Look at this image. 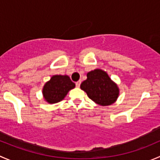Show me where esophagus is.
<instances>
[{"instance_id":"1","label":"esophagus","mask_w":160,"mask_h":160,"mask_svg":"<svg viewBox=\"0 0 160 160\" xmlns=\"http://www.w3.org/2000/svg\"><path fill=\"white\" fill-rule=\"evenodd\" d=\"M80 83H81L80 80H79V81H77V83H76V86H77V88H79V87L80 86Z\"/></svg>"}]
</instances>
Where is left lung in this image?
Masks as SVG:
<instances>
[{
    "label": "left lung",
    "mask_w": 160,
    "mask_h": 160,
    "mask_svg": "<svg viewBox=\"0 0 160 160\" xmlns=\"http://www.w3.org/2000/svg\"><path fill=\"white\" fill-rule=\"evenodd\" d=\"M86 80L82 82L80 88L90 99L101 106H108L118 98L119 89L104 70L96 69L88 72Z\"/></svg>",
    "instance_id": "left-lung-1"
}]
</instances>
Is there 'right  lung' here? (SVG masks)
<instances>
[{"mask_svg":"<svg viewBox=\"0 0 160 160\" xmlns=\"http://www.w3.org/2000/svg\"><path fill=\"white\" fill-rule=\"evenodd\" d=\"M74 88L75 83L68 76L55 75L44 85L42 93L48 103L55 104L63 100L67 93Z\"/></svg>","mask_w":160,"mask_h":160,"instance_id":"1","label":"right lung"}]
</instances>
